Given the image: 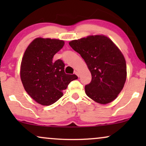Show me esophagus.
I'll use <instances>...</instances> for the list:
<instances>
[{
  "label": "esophagus",
  "mask_w": 146,
  "mask_h": 146,
  "mask_svg": "<svg viewBox=\"0 0 146 146\" xmlns=\"http://www.w3.org/2000/svg\"><path fill=\"white\" fill-rule=\"evenodd\" d=\"M74 74H76L77 76H80V74H79V73H78V72H77V71H76L75 72H74Z\"/></svg>",
  "instance_id": "esophagus-1"
}]
</instances>
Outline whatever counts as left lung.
<instances>
[{
  "instance_id": "obj_1",
  "label": "left lung",
  "mask_w": 146,
  "mask_h": 146,
  "mask_svg": "<svg viewBox=\"0 0 146 146\" xmlns=\"http://www.w3.org/2000/svg\"><path fill=\"white\" fill-rule=\"evenodd\" d=\"M69 44L79 53L92 74L85 92L94 101L106 104L116 98L126 80L124 56L109 38L88 36L72 40Z\"/></svg>"
}]
</instances>
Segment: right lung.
<instances>
[{
    "label": "right lung",
    "instance_id": "right-lung-1",
    "mask_svg": "<svg viewBox=\"0 0 146 146\" xmlns=\"http://www.w3.org/2000/svg\"><path fill=\"white\" fill-rule=\"evenodd\" d=\"M64 45L58 39L35 38L22 59L21 78L25 90L40 104L50 106L63 96L62 91L78 76L66 74L62 60L53 57Z\"/></svg>",
    "mask_w": 146,
    "mask_h": 146
}]
</instances>
